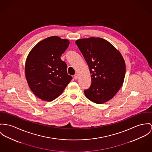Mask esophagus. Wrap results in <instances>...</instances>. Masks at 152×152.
I'll list each match as a JSON object with an SVG mask.
<instances>
[{"instance_id":"esophagus-1","label":"esophagus","mask_w":152,"mask_h":152,"mask_svg":"<svg viewBox=\"0 0 152 152\" xmlns=\"http://www.w3.org/2000/svg\"><path fill=\"white\" fill-rule=\"evenodd\" d=\"M74 79H75V80H77V79H78V75H77V73L74 75Z\"/></svg>"}]
</instances>
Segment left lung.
Masks as SVG:
<instances>
[{"mask_svg": "<svg viewBox=\"0 0 152 152\" xmlns=\"http://www.w3.org/2000/svg\"><path fill=\"white\" fill-rule=\"evenodd\" d=\"M75 43L91 74L92 83L84 91L85 96L95 104H104L115 95L124 82V60L117 49L104 39H80Z\"/></svg>", "mask_w": 152, "mask_h": 152, "instance_id": "left-lung-1", "label": "left lung"}]
</instances>
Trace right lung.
Returning <instances> with one entry per match:
<instances>
[{"instance_id": "obj_1", "label": "right lung", "mask_w": 152, "mask_h": 152, "mask_svg": "<svg viewBox=\"0 0 152 152\" xmlns=\"http://www.w3.org/2000/svg\"><path fill=\"white\" fill-rule=\"evenodd\" d=\"M69 45L67 39L51 36L39 42L28 54L26 79L31 90L40 99L53 101L72 79L67 73L66 64L61 59Z\"/></svg>"}]
</instances>
